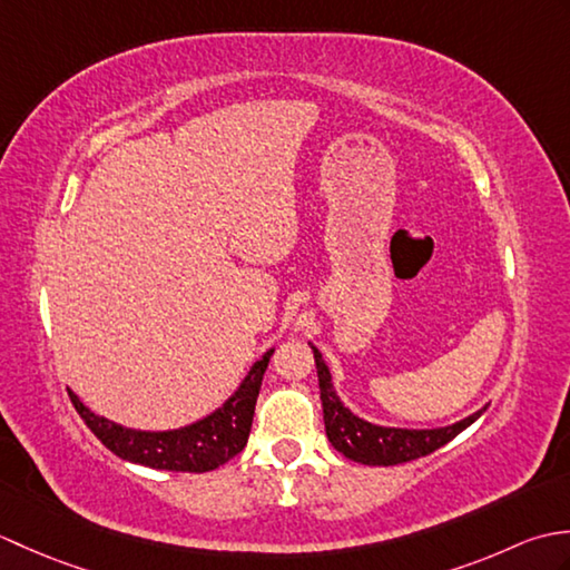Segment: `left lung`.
<instances>
[{
    "instance_id": "obj_1",
    "label": "left lung",
    "mask_w": 570,
    "mask_h": 570,
    "mask_svg": "<svg viewBox=\"0 0 570 570\" xmlns=\"http://www.w3.org/2000/svg\"><path fill=\"white\" fill-rule=\"evenodd\" d=\"M313 355H316V367H318V386H321V402H323V419H325V433H328V441L337 453L345 458L355 460L362 465H399L409 463V460H416L439 451L441 445L453 441L460 431H465L472 421L482 416L480 409L475 414L453 423V426L445 429H431V431H406V429H384L374 426L357 419L353 411L345 409L341 399H337L333 384H331V372L325 367V362L316 347L311 345Z\"/></svg>"
}]
</instances>
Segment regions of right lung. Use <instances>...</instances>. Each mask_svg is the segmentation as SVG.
Wrapping results in <instances>:
<instances>
[{"label":"right lung","mask_w":570,"mask_h":570,"mask_svg":"<svg viewBox=\"0 0 570 570\" xmlns=\"http://www.w3.org/2000/svg\"><path fill=\"white\" fill-rule=\"evenodd\" d=\"M272 353L274 350L254 362V367L249 370L245 382L239 384V390L215 414L176 431L154 433L122 429L102 416H95L72 392H68V396L85 421V426L98 435L105 448H110L122 460L156 470L208 472L225 465L227 460H233L247 445L254 404H257L262 377L266 365H269Z\"/></svg>","instance_id":"right-lung-1"}]
</instances>
